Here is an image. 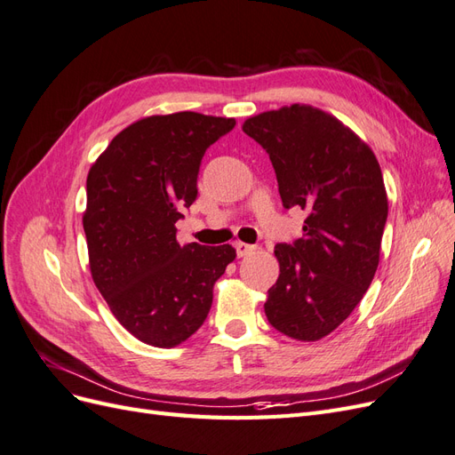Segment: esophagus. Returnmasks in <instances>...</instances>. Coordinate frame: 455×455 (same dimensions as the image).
Listing matches in <instances>:
<instances>
[{
  "label": "esophagus",
  "mask_w": 455,
  "mask_h": 455,
  "mask_svg": "<svg viewBox=\"0 0 455 455\" xmlns=\"http://www.w3.org/2000/svg\"><path fill=\"white\" fill-rule=\"evenodd\" d=\"M235 249H237V256L243 258V256L252 254V251H256V246L254 244H246V243H235Z\"/></svg>",
  "instance_id": "obj_1"
}]
</instances>
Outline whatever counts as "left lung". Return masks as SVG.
Wrapping results in <instances>:
<instances>
[{
    "mask_svg": "<svg viewBox=\"0 0 455 455\" xmlns=\"http://www.w3.org/2000/svg\"><path fill=\"white\" fill-rule=\"evenodd\" d=\"M267 151L284 209L307 212L304 237L275 244L279 279L266 315L281 334L316 341L359 306L379 264L387 222L379 163L334 116L292 104L244 121Z\"/></svg>",
    "mask_w": 455,
    "mask_h": 455,
    "instance_id": "left-lung-1",
    "label": "left lung"
}]
</instances>
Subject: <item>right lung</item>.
Segmentation results:
<instances>
[{
    "mask_svg": "<svg viewBox=\"0 0 455 455\" xmlns=\"http://www.w3.org/2000/svg\"><path fill=\"white\" fill-rule=\"evenodd\" d=\"M235 119L196 112L151 116L123 129L87 176L84 229L92 281L116 319L169 349L197 332L231 244H178L174 224L197 199L206 148Z\"/></svg>",
    "mask_w": 455,
    "mask_h": 455,
    "instance_id": "obj_1",
    "label": "right lung"
}]
</instances>
